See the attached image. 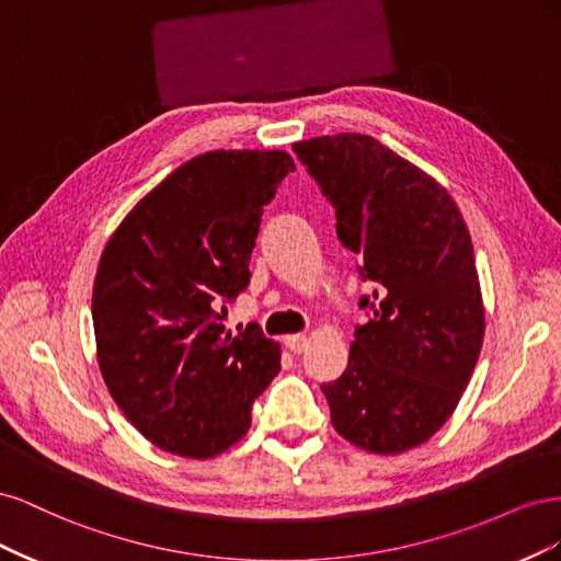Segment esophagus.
Wrapping results in <instances>:
<instances>
[{"label": "esophagus", "instance_id": "34e87169", "mask_svg": "<svg viewBox=\"0 0 561 561\" xmlns=\"http://www.w3.org/2000/svg\"><path fill=\"white\" fill-rule=\"evenodd\" d=\"M285 346L290 348L293 353H304L309 348V336L307 334H290L285 336Z\"/></svg>", "mask_w": 561, "mask_h": 561}]
</instances>
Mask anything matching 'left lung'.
Instances as JSON below:
<instances>
[{
    "instance_id": "8db88e82",
    "label": "left lung",
    "mask_w": 561,
    "mask_h": 561,
    "mask_svg": "<svg viewBox=\"0 0 561 561\" xmlns=\"http://www.w3.org/2000/svg\"><path fill=\"white\" fill-rule=\"evenodd\" d=\"M293 149L371 287L344 375L320 386L332 426L360 449L407 451L445 426L480 358L484 309L468 227L443 186L371 135Z\"/></svg>"
}]
</instances>
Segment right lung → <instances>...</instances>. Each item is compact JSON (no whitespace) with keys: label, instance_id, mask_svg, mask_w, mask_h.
Returning <instances> with one entry per match:
<instances>
[{"label":"right lung","instance_id":"obj_1","mask_svg":"<svg viewBox=\"0 0 561 561\" xmlns=\"http://www.w3.org/2000/svg\"><path fill=\"white\" fill-rule=\"evenodd\" d=\"M295 171L285 151H208L135 206L93 285L98 363L114 402L157 447L208 458L248 433L252 402L280 371L257 322L225 332L250 283L264 206Z\"/></svg>","mask_w":561,"mask_h":561}]
</instances>
